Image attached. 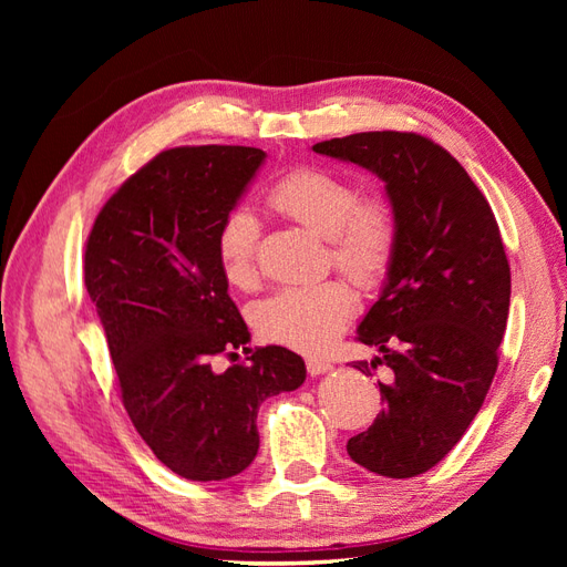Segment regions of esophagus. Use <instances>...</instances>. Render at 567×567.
I'll return each mask as SVG.
<instances>
[{
    "label": "esophagus",
    "instance_id": "1",
    "mask_svg": "<svg viewBox=\"0 0 567 567\" xmlns=\"http://www.w3.org/2000/svg\"><path fill=\"white\" fill-rule=\"evenodd\" d=\"M331 369H333V364L331 362H323V359H317V357L307 359V371H310V375H321V373L331 371Z\"/></svg>",
    "mask_w": 567,
    "mask_h": 567
}]
</instances>
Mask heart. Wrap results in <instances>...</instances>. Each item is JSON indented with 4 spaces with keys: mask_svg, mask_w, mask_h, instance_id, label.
<instances>
[{
    "mask_svg": "<svg viewBox=\"0 0 567 567\" xmlns=\"http://www.w3.org/2000/svg\"><path fill=\"white\" fill-rule=\"evenodd\" d=\"M267 200L279 215L329 238L331 260L364 290L379 288L398 248V213L383 194L359 196L357 184L323 167L300 165L269 186ZM260 219L246 208H231L217 234L225 277L236 288L257 284ZM354 312L348 284L326 279L286 286L250 307L252 329L265 340L300 352H323L346 329Z\"/></svg>",
    "mask_w": 567,
    "mask_h": 567,
    "instance_id": "heart-1",
    "label": "heart"
}]
</instances>
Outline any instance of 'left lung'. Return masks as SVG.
I'll return each instance as SVG.
<instances>
[{
  "label": "left lung",
  "instance_id": "8db88e82",
  "mask_svg": "<svg viewBox=\"0 0 567 567\" xmlns=\"http://www.w3.org/2000/svg\"><path fill=\"white\" fill-rule=\"evenodd\" d=\"M315 153L369 169L398 213V248L357 338L381 354L352 367L383 411L348 440L359 466L414 477L452 452L485 402L506 331L511 269L489 203L466 169L414 132H359Z\"/></svg>",
  "mask_w": 567,
  "mask_h": 567
}]
</instances>
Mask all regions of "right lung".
<instances>
[{
	"instance_id": "add662e5",
	"label": "right lung",
	"mask_w": 567,
	"mask_h": 567,
	"mask_svg": "<svg viewBox=\"0 0 567 567\" xmlns=\"http://www.w3.org/2000/svg\"><path fill=\"white\" fill-rule=\"evenodd\" d=\"M265 158L252 146L158 153L111 196L84 250V286L136 433L169 471L198 483L246 471L260 450L257 409L307 375L302 357L279 346L213 369L215 354L250 342L217 234Z\"/></svg>"
}]
</instances>
